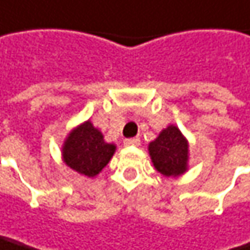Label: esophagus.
<instances>
[{"mask_svg":"<svg viewBox=\"0 0 250 250\" xmlns=\"http://www.w3.org/2000/svg\"><path fill=\"white\" fill-rule=\"evenodd\" d=\"M140 145V139L139 137H131V139H125V146H139Z\"/></svg>","mask_w":250,"mask_h":250,"instance_id":"1","label":"esophagus"}]
</instances>
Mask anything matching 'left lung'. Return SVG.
Masks as SVG:
<instances>
[{
    "label": "left lung",
    "mask_w": 250,
    "mask_h": 250,
    "mask_svg": "<svg viewBox=\"0 0 250 250\" xmlns=\"http://www.w3.org/2000/svg\"><path fill=\"white\" fill-rule=\"evenodd\" d=\"M188 140L176 125L165 128L148 145V151L156 170L165 176H179L188 169Z\"/></svg>",
    "instance_id": "1"
}]
</instances>
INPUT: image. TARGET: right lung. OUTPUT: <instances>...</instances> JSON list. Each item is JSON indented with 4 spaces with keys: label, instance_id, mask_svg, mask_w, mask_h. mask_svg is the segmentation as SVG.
<instances>
[{
    "label": "right lung",
    "instance_id": "right-lung-1",
    "mask_svg": "<svg viewBox=\"0 0 250 250\" xmlns=\"http://www.w3.org/2000/svg\"><path fill=\"white\" fill-rule=\"evenodd\" d=\"M114 150V145L105 143L102 133L85 122L74 128L64 142L62 157L73 170L93 177L107 166Z\"/></svg>",
    "mask_w": 250,
    "mask_h": 250
}]
</instances>
